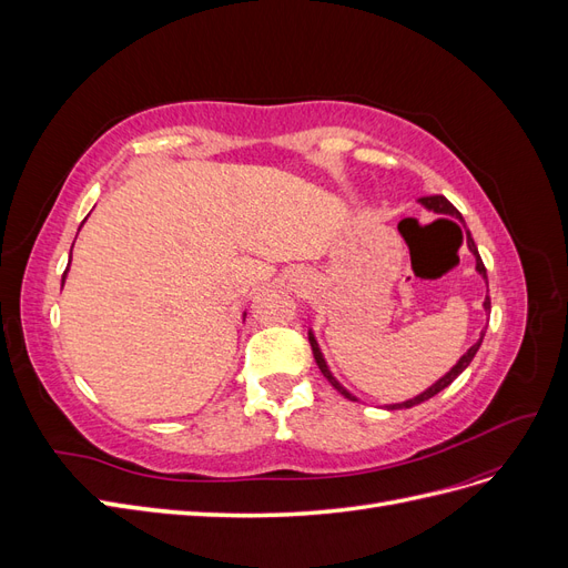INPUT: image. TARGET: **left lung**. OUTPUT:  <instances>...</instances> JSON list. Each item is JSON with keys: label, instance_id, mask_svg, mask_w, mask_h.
<instances>
[{"label": "left lung", "instance_id": "8db88e82", "mask_svg": "<svg viewBox=\"0 0 568 568\" xmlns=\"http://www.w3.org/2000/svg\"><path fill=\"white\" fill-rule=\"evenodd\" d=\"M419 203L424 205L426 211H434V213H438V215H450V217H457V220H462V215H459V211L455 209V205L445 199V196H422L419 199ZM467 246H469V251L474 253V257H476V272L480 274V277L486 280V284H488V274H486V265H484V261H480V255H478V248H476V244H474V239H471V234L467 232ZM484 311L486 313H490V296H486V301H484ZM484 336H486V332H480V338L474 343V346L464 353L459 359H457V365L448 372V374H443L440 379L436 382V384H432L428 386L426 390H422L419 395H415V398H409V400H403V403H395V405H386V409H405V407H415V405H419V403H424V400H428V398H434L436 393H440L443 388H448L457 376L469 367V363L474 359V355L478 353V348H480V341H484ZM307 338H311V346H313V355H315V363H317V367L322 369V374L326 376V382H329L341 395H346L348 400H357L355 395L351 393V390H346L343 388L338 382H336V376L329 372V367H326V359H324V355H322V351H320V343H317V338H315V334H313V329H307Z\"/></svg>", "mask_w": 568, "mask_h": 568}]
</instances>
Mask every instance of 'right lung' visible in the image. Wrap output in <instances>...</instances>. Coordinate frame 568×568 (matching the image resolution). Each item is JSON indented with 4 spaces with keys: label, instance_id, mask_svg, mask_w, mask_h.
Here are the masks:
<instances>
[{
    "label": "right lung",
    "instance_id": "add662e5",
    "mask_svg": "<svg viewBox=\"0 0 568 568\" xmlns=\"http://www.w3.org/2000/svg\"><path fill=\"white\" fill-rule=\"evenodd\" d=\"M71 253H73V248H71ZM68 267H71V263H68ZM68 267H65V272H63V280H61V286H63V282H65V274H68ZM244 317H246V313H244Z\"/></svg>",
    "mask_w": 568,
    "mask_h": 568
}]
</instances>
